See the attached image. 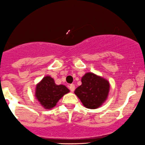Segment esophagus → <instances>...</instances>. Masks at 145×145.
Returning a JSON list of instances; mask_svg holds the SVG:
<instances>
[{
    "label": "esophagus",
    "instance_id": "34e87169",
    "mask_svg": "<svg viewBox=\"0 0 145 145\" xmlns=\"http://www.w3.org/2000/svg\"><path fill=\"white\" fill-rule=\"evenodd\" d=\"M69 89H70V90H71V91H74V84H70Z\"/></svg>",
    "mask_w": 145,
    "mask_h": 145
}]
</instances>
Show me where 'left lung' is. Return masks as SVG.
<instances>
[{
	"label": "left lung",
	"instance_id": "left-lung-1",
	"mask_svg": "<svg viewBox=\"0 0 145 145\" xmlns=\"http://www.w3.org/2000/svg\"><path fill=\"white\" fill-rule=\"evenodd\" d=\"M82 84L74 94L87 108L95 109L102 105L108 97L110 84L108 80L92 72H87L82 77Z\"/></svg>",
	"mask_w": 145,
	"mask_h": 145
}]
</instances>
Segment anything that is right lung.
I'll return each mask as SVG.
<instances>
[{"label":"right lung","instance_id":"obj_1","mask_svg":"<svg viewBox=\"0 0 145 145\" xmlns=\"http://www.w3.org/2000/svg\"><path fill=\"white\" fill-rule=\"evenodd\" d=\"M70 90L65 85H58L50 76H46L37 84L36 99L46 109L55 107L58 101Z\"/></svg>","mask_w":145,"mask_h":145}]
</instances>
